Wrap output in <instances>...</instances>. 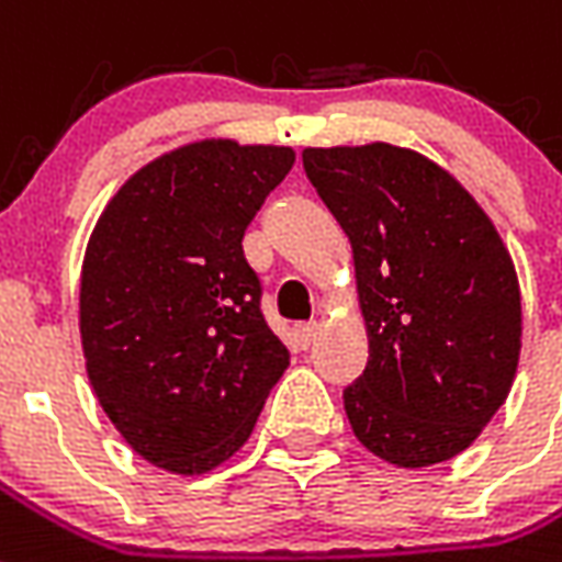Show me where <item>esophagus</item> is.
<instances>
[{
	"instance_id": "1",
	"label": "esophagus",
	"mask_w": 562,
	"mask_h": 562,
	"mask_svg": "<svg viewBox=\"0 0 562 562\" xmlns=\"http://www.w3.org/2000/svg\"><path fill=\"white\" fill-rule=\"evenodd\" d=\"M316 334H319V325H316V322H307V325H299V328H295V340L302 342V349H311L313 340H316Z\"/></svg>"
}]
</instances>
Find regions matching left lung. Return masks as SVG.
Here are the masks:
<instances>
[{
    "mask_svg": "<svg viewBox=\"0 0 562 562\" xmlns=\"http://www.w3.org/2000/svg\"><path fill=\"white\" fill-rule=\"evenodd\" d=\"M304 172L351 243L369 340L342 393L360 446L398 469L458 458L510 393L519 276L477 199L422 151L307 146Z\"/></svg>",
    "mask_w": 562,
    "mask_h": 562,
    "instance_id": "left-lung-1",
    "label": "left lung"
}]
</instances>
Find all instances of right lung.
<instances>
[{"label":"right lung","mask_w":562,"mask_h":562,"mask_svg":"<svg viewBox=\"0 0 562 562\" xmlns=\"http://www.w3.org/2000/svg\"><path fill=\"white\" fill-rule=\"evenodd\" d=\"M293 160L290 146L184 143L137 169L90 232L87 378L125 442L164 472L204 475L234 458L290 363L243 234Z\"/></svg>","instance_id":"add662e5"}]
</instances>
